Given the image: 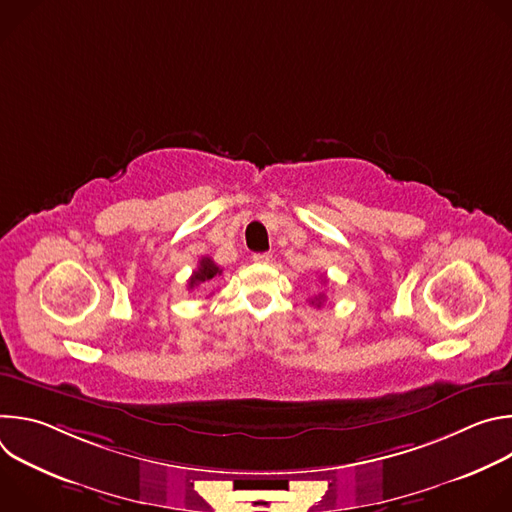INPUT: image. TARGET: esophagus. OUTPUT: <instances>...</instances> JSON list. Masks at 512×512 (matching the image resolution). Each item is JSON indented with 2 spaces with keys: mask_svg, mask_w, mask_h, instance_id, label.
Instances as JSON below:
<instances>
[{
  "mask_svg": "<svg viewBox=\"0 0 512 512\" xmlns=\"http://www.w3.org/2000/svg\"><path fill=\"white\" fill-rule=\"evenodd\" d=\"M253 261L255 263H269L271 261V253H255Z\"/></svg>",
  "mask_w": 512,
  "mask_h": 512,
  "instance_id": "34e87169",
  "label": "esophagus"
}]
</instances>
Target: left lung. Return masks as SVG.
Here are the masks:
<instances>
[{"mask_svg":"<svg viewBox=\"0 0 512 512\" xmlns=\"http://www.w3.org/2000/svg\"><path fill=\"white\" fill-rule=\"evenodd\" d=\"M322 300H324V296H322V294H320V296H318V298H316V300H314V302H316V306H318V308H320V306H322ZM314 302H312V304H314Z\"/></svg>","mask_w":512,"mask_h":512,"instance_id":"obj_1","label":"left lung"}]
</instances>
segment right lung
<instances>
[{
  "label": "right lung",
  "instance_id": "right-lung-1",
  "mask_svg": "<svg viewBox=\"0 0 512 512\" xmlns=\"http://www.w3.org/2000/svg\"><path fill=\"white\" fill-rule=\"evenodd\" d=\"M221 273H223V269L218 267L210 257H202L198 263V269L192 273V277L188 281V287L194 289L200 283H210L216 275H221Z\"/></svg>",
  "mask_w": 512,
  "mask_h": 512
}]
</instances>
